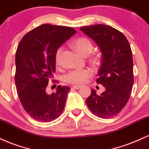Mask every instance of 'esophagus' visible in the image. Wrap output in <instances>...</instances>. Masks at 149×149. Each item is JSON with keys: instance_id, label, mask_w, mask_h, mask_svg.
<instances>
[{"instance_id": "1", "label": "esophagus", "mask_w": 149, "mask_h": 149, "mask_svg": "<svg viewBox=\"0 0 149 149\" xmlns=\"http://www.w3.org/2000/svg\"><path fill=\"white\" fill-rule=\"evenodd\" d=\"M72 87L75 89H79L81 86H79V85H74V86H73Z\"/></svg>"}]
</instances>
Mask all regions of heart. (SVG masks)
<instances>
[{
  "label": "heart",
  "mask_w": 149,
  "mask_h": 149,
  "mask_svg": "<svg viewBox=\"0 0 149 149\" xmlns=\"http://www.w3.org/2000/svg\"><path fill=\"white\" fill-rule=\"evenodd\" d=\"M73 47L79 54L84 56H86L91 53L93 48V44L88 39L86 38H80L76 40L72 44ZM63 53V48L60 47L56 52L55 54V62L57 66L61 65V56ZM94 62H97V58H94L93 59ZM92 74V72L89 69L83 70H74L70 71L67 74L65 75L64 80L66 82L73 84H82L85 83L88 78L90 77Z\"/></svg>",
  "instance_id": "heart-1"
}]
</instances>
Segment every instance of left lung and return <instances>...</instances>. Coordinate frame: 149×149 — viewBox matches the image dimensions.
<instances>
[{
	"mask_svg": "<svg viewBox=\"0 0 149 149\" xmlns=\"http://www.w3.org/2000/svg\"><path fill=\"white\" fill-rule=\"evenodd\" d=\"M80 30L100 49L102 64L96 82L105 87L100 95L93 89L86 102L95 116L111 118L125 107L133 86V60L130 44L121 32L104 24L84 26Z\"/></svg>",
	"mask_w": 149,
	"mask_h": 149,
	"instance_id": "obj_1",
	"label": "left lung"
}]
</instances>
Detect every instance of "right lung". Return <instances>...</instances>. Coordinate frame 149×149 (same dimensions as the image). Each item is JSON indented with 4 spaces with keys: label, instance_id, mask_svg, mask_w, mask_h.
Returning <instances> with one entry per match:
<instances>
[{
    "label": "right lung",
    "instance_id": "add662e5",
    "mask_svg": "<svg viewBox=\"0 0 149 149\" xmlns=\"http://www.w3.org/2000/svg\"><path fill=\"white\" fill-rule=\"evenodd\" d=\"M75 33L70 27L42 24L26 33L19 44L16 88L23 107L33 119L50 122L63 111L70 88L59 85L52 94L46 88L56 71V52Z\"/></svg>",
    "mask_w": 149,
    "mask_h": 149
}]
</instances>
